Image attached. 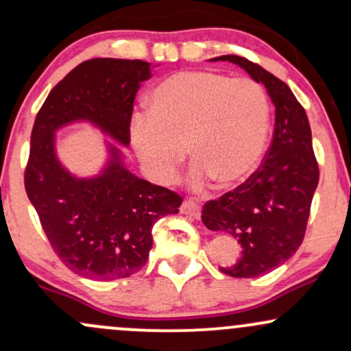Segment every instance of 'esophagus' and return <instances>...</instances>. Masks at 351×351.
<instances>
[{
	"label": "esophagus",
	"instance_id": "1",
	"mask_svg": "<svg viewBox=\"0 0 351 351\" xmlns=\"http://www.w3.org/2000/svg\"><path fill=\"white\" fill-rule=\"evenodd\" d=\"M180 209H181V213H183V215L195 217V219H198L199 215H201V209H199L198 204H196L193 199H188V198L183 201V204H181Z\"/></svg>",
	"mask_w": 351,
	"mask_h": 351
}]
</instances>
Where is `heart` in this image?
Listing matches in <instances>:
<instances>
[{
    "label": "heart",
    "mask_w": 351,
    "mask_h": 351,
    "mask_svg": "<svg viewBox=\"0 0 351 351\" xmlns=\"http://www.w3.org/2000/svg\"><path fill=\"white\" fill-rule=\"evenodd\" d=\"M271 125V104L251 79H229L208 71L173 74L148 97V115L130 123V142L143 170L170 183L186 147L195 167L189 181L234 186L256 171Z\"/></svg>",
    "instance_id": "obj_1"
}]
</instances>
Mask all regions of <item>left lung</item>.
Here are the masks:
<instances>
[{
    "label": "left lung",
    "instance_id": "1",
    "mask_svg": "<svg viewBox=\"0 0 351 351\" xmlns=\"http://www.w3.org/2000/svg\"><path fill=\"white\" fill-rule=\"evenodd\" d=\"M209 60L239 66L263 84L276 106L272 143L259 170L219 199L208 201L201 215L208 229L229 232L243 247L239 259L221 272L239 279L259 277L287 263L304 241L318 184L312 132L287 84L259 64L232 54Z\"/></svg>",
    "mask_w": 351,
    "mask_h": 351
}]
</instances>
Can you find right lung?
Here are the masks:
<instances>
[{
    "label": "right lung",
    "mask_w": 351,
    "mask_h": 351,
    "mask_svg": "<svg viewBox=\"0 0 351 351\" xmlns=\"http://www.w3.org/2000/svg\"><path fill=\"white\" fill-rule=\"evenodd\" d=\"M140 59H88L47 95L31 134L24 171L27 198L47 239L72 272L94 280L134 276L147 264L160 217L176 215L181 196L138 178L114 143L94 176H75L56 153V132L88 122L122 147L130 145V119L140 84L152 77Z\"/></svg>",
    "instance_id": "obj_1"
}]
</instances>
